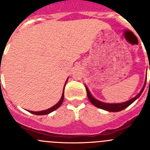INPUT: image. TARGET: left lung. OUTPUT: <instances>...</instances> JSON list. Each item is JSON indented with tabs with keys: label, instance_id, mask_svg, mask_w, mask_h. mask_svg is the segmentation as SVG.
Wrapping results in <instances>:
<instances>
[{
	"label": "left lung",
	"instance_id": "left-lung-1",
	"mask_svg": "<svg viewBox=\"0 0 150 150\" xmlns=\"http://www.w3.org/2000/svg\"><path fill=\"white\" fill-rule=\"evenodd\" d=\"M149 71H150V67H149ZM146 83V79L145 84H144V87H143V88L141 89V91H140V93H139L138 95H136L134 98H133L131 99V100H128V101L123 102V103H120V104H107V103H104V102L100 101V100L95 99V98L91 95L89 90L88 89L87 86H86V89L87 96H88V100H90V102H91V104H93L94 106L98 107V108H100V109L109 111V112H119V111H121L122 110L125 109L126 107H128V106L131 105V104H132V103L136 100V99L138 98L140 96V95L142 94L144 88H145Z\"/></svg>",
	"mask_w": 150,
	"mask_h": 150
}]
</instances>
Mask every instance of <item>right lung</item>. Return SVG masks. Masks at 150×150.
Returning a JSON list of instances; mask_svg holds the SVG:
<instances>
[{"label":"right lung","mask_w":150,"mask_h":150,"mask_svg":"<svg viewBox=\"0 0 150 150\" xmlns=\"http://www.w3.org/2000/svg\"><path fill=\"white\" fill-rule=\"evenodd\" d=\"M66 83H67V80H66ZM65 83V84H66ZM64 86H65V85H64ZM64 91H63V93H62V98H61L60 100H59L58 103H57L55 105H54L53 107H52L51 108H49V109L46 110H43V111H39V112H34V111H30L29 110V112H30V113H33V114H35V115H38V116H40V115H46V114H49V113H50V112H52V111L55 110L56 109H58L59 107H60L61 105H62V102H63V100H64Z\"/></svg>","instance_id":"add662e5"}]
</instances>
